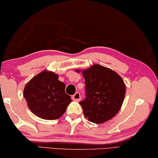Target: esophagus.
<instances>
[{
    "instance_id": "esophagus-1",
    "label": "esophagus",
    "mask_w": 158,
    "mask_h": 158,
    "mask_svg": "<svg viewBox=\"0 0 158 158\" xmlns=\"http://www.w3.org/2000/svg\"><path fill=\"white\" fill-rule=\"evenodd\" d=\"M72 98L75 101H80L81 100V94L79 92H76V94L72 96Z\"/></svg>"
}]
</instances>
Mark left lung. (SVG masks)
Wrapping results in <instances>:
<instances>
[{
    "mask_svg": "<svg viewBox=\"0 0 158 158\" xmlns=\"http://www.w3.org/2000/svg\"><path fill=\"white\" fill-rule=\"evenodd\" d=\"M82 73L86 97L80 104L85 118L97 124L110 120L119 112L125 99L126 86L122 77L113 70L99 64Z\"/></svg>",
    "mask_w": 158,
    "mask_h": 158,
    "instance_id": "obj_1",
    "label": "left lung"
}]
</instances>
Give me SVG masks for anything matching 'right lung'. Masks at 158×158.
<instances>
[{"label": "right lung", "mask_w": 158, "mask_h": 158, "mask_svg": "<svg viewBox=\"0 0 158 158\" xmlns=\"http://www.w3.org/2000/svg\"><path fill=\"white\" fill-rule=\"evenodd\" d=\"M58 78L57 74L43 71L26 85L24 97L28 107L38 117L50 120L58 119L72 101L65 92V84Z\"/></svg>", "instance_id": "add662e5"}]
</instances>
